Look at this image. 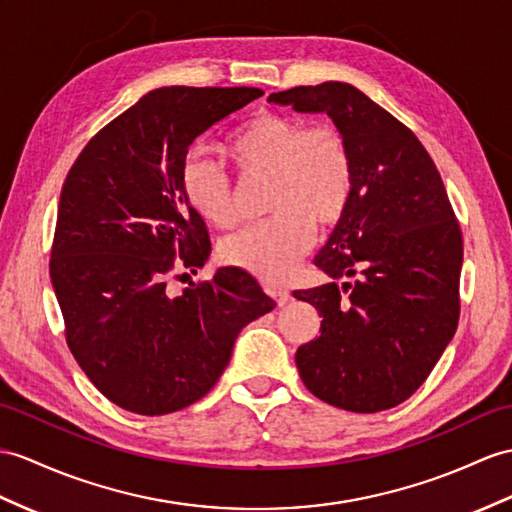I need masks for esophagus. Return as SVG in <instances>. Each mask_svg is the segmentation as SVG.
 <instances>
[{"instance_id": "34e87169", "label": "esophagus", "mask_w": 512, "mask_h": 512, "mask_svg": "<svg viewBox=\"0 0 512 512\" xmlns=\"http://www.w3.org/2000/svg\"><path fill=\"white\" fill-rule=\"evenodd\" d=\"M265 291H267L273 299H276L278 306H284V304L289 302V299H291L289 291L282 289V286H278V284H265Z\"/></svg>"}]
</instances>
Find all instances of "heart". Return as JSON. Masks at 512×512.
<instances>
[{
  "instance_id": "obj_1",
  "label": "heart",
  "mask_w": 512,
  "mask_h": 512,
  "mask_svg": "<svg viewBox=\"0 0 512 512\" xmlns=\"http://www.w3.org/2000/svg\"><path fill=\"white\" fill-rule=\"evenodd\" d=\"M226 154L241 176H267L271 217L223 239L219 254L260 280L280 282L308 252L315 226L330 228L345 215L354 191L350 149L334 128L260 112L230 134ZM180 182L186 202L210 226H234V186L219 162L186 154Z\"/></svg>"
}]
</instances>
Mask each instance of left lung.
I'll return each mask as SVG.
<instances>
[{"label":"left lung","instance_id":"1","mask_svg":"<svg viewBox=\"0 0 512 512\" xmlns=\"http://www.w3.org/2000/svg\"><path fill=\"white\" fill-rule=\"evenodd\" d=\"M269 102L328 115L354 165L350 204L315 256L332 282L293 293L323 317L295 354L299 376L336 408H393L430 376L458 326L463 236L441 173L417 136L352 84L297 86Z\"/></svg>","mask_w":512,"mask_h":512}]
</instances>
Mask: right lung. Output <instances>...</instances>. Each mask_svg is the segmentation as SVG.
I'll use <instances>...</instances> for the list:
<instances>
[{"mask_svg": "<svg viewBox=\"0 0 512 512\" xmlns=\"http://www.w3.org/2000/svg\"><path fill=\"white\" fill-rule=\"evenodd\" d=\"M260 89L149 91L82 149L60 193L49 276L67 343L112 404L167 415L204 397L236 336L276 302L239 267L171 297L176 269L210 256L204 219L180 182L191 143Z\"/></svg>", "mask_w": 512, "mask_h": 512, "instance_id": "1", "label": "right lung"}]
</instances>
